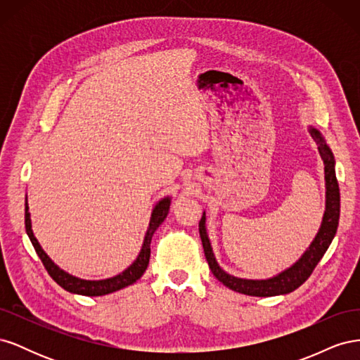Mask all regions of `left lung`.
Returning a JSON list of instances; mask_svg holds the SVG:
<instances>
[{
	"label": "left lung",
	"mask_w": 360,
	"mask_h": 360,
	"mask_svg": "<svg viewBox=\"0 0 360 360\" xmlns=\"http://www.w3.org/2000/svg\"><path fill=\"white\" fill-rule=\"evenodd\" d=\"M308 132L314 138L319 146L320 156L324 163V184H326V204H324V214L321 219V225L315 234L314 240L307 248V250L300 255V258L292 263L290 267L284 269L279 274L264 278V279H249V278H238L225 271L214 257L213 248L207 233L205 225V212H202V217L200 221V237L204 248V255L212 274L216 279L222 282L225 287L233 291L246 294V296H257V297H271V296H282L299 288L304 281H307L315 266L326 254V250L330 246L333 237L338 230V222H340V186H338L336 174H335V156L329 144L326 143V138L317 127L308 126Z\"/></svg>",
	"instance_id": "8db88e82"
}]
</instances>
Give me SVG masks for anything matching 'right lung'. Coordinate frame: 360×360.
Segmentation results:
<instances>
[{
	"instance_id": "1",
	"label": "right lung",
	"mask_w": 360,
	"mask_h": 360,
	"mask_svg": "<svg viewBox=\"0 0 360 360\" xmlns=\"http://www.w3.org/2000/svg\"><path fill=\"white\" fill-rule=\"evenodd\" d=\"M171 197L167 195V197L160 198L155 207L151 210L150 214V222L147 226V231L143 240V246H141V250L135 261L130 264L127 269H124L122 274H118L115 276L106 278V279H82L78 276H73L68 274L66 270L60 269L53 261L49 258V255L43 250L40 246L39 240L36 238L34 233H32V224H31V213H30V207H28V198L25 197V230L30 237V240L34 246L36 252L39 258L41 259L43 266L48 270V274L51 278L57 282V284L64 288L69 292L73 294H81V296H105V294H110L114 291H118L122 288H126L129 285L135 284V282L144 275V271L147 270L148 261H150V243H151V237H153L155 231L160 226V224L165 221V217L168 216L169 212V205H171Z\"/></svg>"
}]
</instances>
